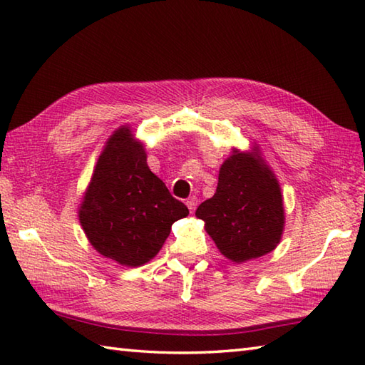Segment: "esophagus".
<instances>
[{"instance_id": "obj_1", "label": "esophagus", "mask_w": 365, "mask_h": 365, "mask_svg": "<svg viewBox=\"0 0 365 365\" xmlns=\"http://www.w3.org/2000/svg\"><path fill=\"white\" fill-rule=\"evenodd\" d=\"M185 204H187V207L190 208V212L192 213V212L196 210V205H197V197H196V196H191V197H188V199H187V202H185Z\"/></svg>"}]
</instances>
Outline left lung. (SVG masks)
I'll use <instances>...</instances> for the list:
<instances>
[{
	"label": "left lung",
	"mask_w": 365,
	"mask_h": 365,
	"mask_svg": "<svg viewBox=\"0 0 365 365\" xmlns=\"http://www.w3.org/2000/svg\"><path fill=\"white\" fill-rule=\"evenodd\" d=\"M224 257L235 263L262 257L281 242L284 202L277 178L257 149L232 150L213 197L196 210Z\"/></svg>",
	"instance_id": "8db88e82"
}]
</instances>
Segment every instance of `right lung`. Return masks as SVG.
I'll use <instances>...</instances> for the list:
<instances>
[{
  "instance_id": "obj_1",
  "label": "right lung",
  "mask_w": 365,
  "mask_h": 365,
  "mask_svg": "<svg viewBox=\"0 0 365 365\" xmlns=\"http://www.w3.org/2000/svg\"><path fill=\"white\" fill-rule=\"evenodd\" d=\"M188 213L147 166L144 145L130 128L115 130L80 204L89 243L119 265L141 267L158 254L170 226Z\"/></svg>"
}]
</instances>
